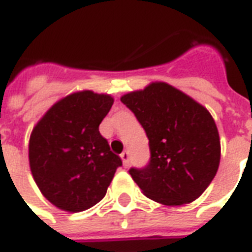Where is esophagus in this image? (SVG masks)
Listing matches in <instances>:
<instances>
[{
  "label": "esophagus",
  "instance_id": "esophagus-1",
  "mask_svg": "<svg viewBox=\"0 0 252 252\" xmlns=\"http://www.w3.org/2000/svg\"><path fill=\"white\" fill-rule=\"evenodd\" d=\"M121 158H122V161H124V165L128 166V163H130V152L128 151L122 152Z\"/></svg>",
  "mask_w": 252,
  "mask_h": 252
}]
</instances>
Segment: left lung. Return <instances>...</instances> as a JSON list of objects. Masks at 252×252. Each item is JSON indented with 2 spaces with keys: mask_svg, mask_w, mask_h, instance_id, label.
<instances>
[{
  "mask_svg": "<svg viewBox=\"0 0 252 252\" xmlns=\"http://www.w3.org/2000/svg\"><path fill=\"white\" fill-rule=\"evenodd\" d=\"M121 101L135 114L149 140L151 157L128 170L145 196L168 206L198 198L220 162V140L209 111L165 82L126 94Z\"/></svg>",
  "mask_w": 252,
  "mask_h": 252,
  "instance_id": "left-lung-1",
  "label": "left lung"
}]
</instances>
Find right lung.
Returning <instances> with one entry per match:
<instances>
[{"label": "right lung", "instance_id": "1", "mask_svg": "<svg viewBox=\"0 0 252 252\" xmlns=\"http://www.w3.org/2000/svg\"><path fill=\"white\" fill-rule=\"evenodd\" d=\"M109 95L81 91L50 108L29 139L34 182L50 202L80 213L96 205L122 166L99 125L112 108Z\"/></svg>", "mask_w": 252, "mask_h": 252}]
</instances>
